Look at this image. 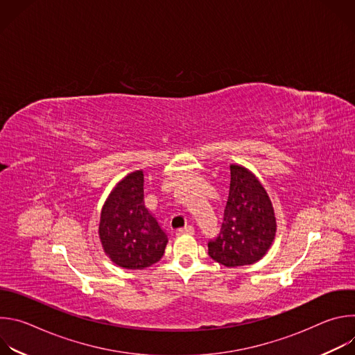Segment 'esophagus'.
<instances>
[{
	"label": "esophagus",
	"instance_id": "1",
	"mask_svg": "<svg viewBox=\"0 0 355 355\" xmlns=\"http://www.w3.org/2000/svg\"><path fill=\"white\" fill-rule=\"evenodd\" d=\"M177 236H182V234H193V227L192 226H185L182 229H178L177 232Z\"/></svg>",
	"mask_w": 355,
	"mask_h": 355
}]
</instances>
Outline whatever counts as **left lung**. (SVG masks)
Segmentation results:
<instances>
[{
  "label": "left lung",
  "mask_w": 355,
  "mask_h": 355,
  "mask_svg": "<svg viewBox=\"0 0 355 355\" xmlns=\"http://www.w3.org/2000/svg\"><path fill=\"white\" fill-rule=\"evenodd\" d=\"M277 232L271 199L247 168L230 166V188L220 233L208 243V254L225 267H241L261 260Z\"/></svg>",
  "instance_id": "8db88e82"
}]
</instances>
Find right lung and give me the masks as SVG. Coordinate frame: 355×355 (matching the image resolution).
I'll return each mask as SVG.
<instances>
[{
  "mask_svg": "<svg viewBox=\"0 0 355 355\" xmlns=\"http://www.w3.org/2000/svg\"><path fill=\"white\" fill-rule=\"evenodd\" d=\"M143 171L128 174L110 193L101 211L99 239L116 266L143 270L157 263L168 237L144 205Z\"/></svg>",
  "mask_w": 355,
  "mask_h": 355,
  "instance_id": "right-lung-1",
  "label": "right lung"
}]
</instances>
